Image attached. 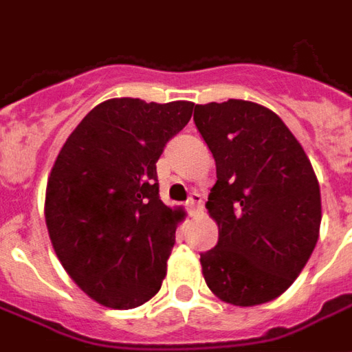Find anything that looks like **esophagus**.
Instances as JSON below:
<instances>
[{
  "label": "esophagus",
  "instance_id": "1",
  "mask_svg": "<svg viewBox=\"0 0 352 352\" xmlns=\"http://www.w3.org/2000/svg\"><path fill=\"white\" fill-rule=\"evenodd\" d=\"M184 206H186V211H188L190 214L199 213V211H201V196H199L198 192H192L190 198L186 199V204H184Z\"/></svg>",
  "mask_w": 352,
  "mask_h": 352
}]
</instances>
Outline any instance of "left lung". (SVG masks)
<instances>
[{
    "label": "left lung",
    "mask_w": 352,
    "mask_h": 352,
    "mask_svg": "<svg viewBox=\"0 0 352 352\" xmlns=\"http://www.w3.org/2000/svg\"><path fill=\"white\" fill-rule=\"evenodd\" d=\"M217 164L207 211L219 243L201 252L207 287L232 305H258L287 290L320 228V188L309 158L270 109L243 100L194 107Z\"/></svg>",
    "instance_id": "obj_1"
}]
</instances>
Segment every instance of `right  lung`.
I'll return each mask as SVG.
<instances>
[{
    "label": "right lung",
    "instance_id": "obj_1",
    "mask_svg": "<svg viewBox=\"0 0 352 352\" xmlns=\"http://www.w3.org/2000/svg\"><path fill=\"white\" fill-rule=\"evenodd\" d=\"M192 109L190 101H103L73 130L50 171V241L72 279L107 307L131 309L160 290L183 214L160 199L156 162Z\"/></svg>",
    "mask_w": 352,
    "mask_h": 352
}]
</instances>
